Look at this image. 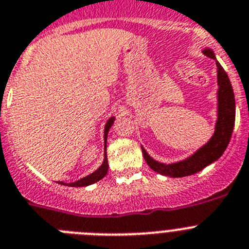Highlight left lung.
Masks as SVG:
<instances>
[{
	"mask_svg": "<svg viewBox=\"0 0 249 249\" xmlns=\"http://www.w3.org/2000/svg\"><path fill=\"white\" fill-rule=\"evenodd\" d=\"M209 59L215 60L217 65V122H215L214 134L212 135L208 142L200 146L196 153L185 158L183 160L177 163L165 164L157 161L146 153V150L142 146L144 159L154 172L159 173L161 176L170 177V178H180V177L193 176L196 173L204 169L205 166L218 160L229 144L232 137L233 127L235 120V101L234 92L229 77L224 69L220 66L219 62L215 59L214 53L211 49H204L202 51Z\"/></svg>",
	"mask_w": 249,
	"mask_h": 249,
	"instance_id": "obj_1",
	"label": "left lung"
}]
</instances>
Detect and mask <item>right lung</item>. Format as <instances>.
<instances>
[{"label": "right lung", "instance_id": "1", "mask_svg": "<svg viewBox=\"0 0 249 249\" xmlns=\"http://www.w3.org/2000/svg\"><path fill=\"white\" fill-rule=\"evenodd\" d=\"M114 122H115V118L111 116V118L107 122V124H105V129H104V144H105V145H104V151H105V154H104L103 164H101V165L99 166L98 169L95 170L94 173L89 174L88 177H84V178L79 179V180L76 181H73V183H69V184H66V183H64V181H60L61 184L69 185V187H88V185L94 184V183H96V181H99L100 179H103L104 177L107 176V169H109V164H107V134H109L110 127L112 126Z\"/></svg>", "mask_w": 249, "mask_h": 249}]
</instances>
